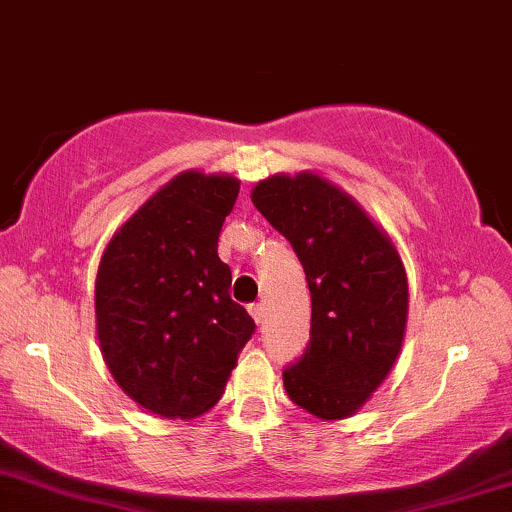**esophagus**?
I'll return each instance as SVG.
<instances>
[{"label": "esophagus", "mask_w": 512, "mask_h": 512, "mask_svg": "<svg viewBox=\"0 0 512 512\" xmlns=\"http://www.w3.org/2000/svg\"><path fill=\"white\" fill-rule=\"evenodd\" d=\"M263 311H266V308H263V304H251V306H249L251 318H254L256 323H261V320H263Z\"/></svg>", "instance_id": "esophagus-1"}]
</instances>
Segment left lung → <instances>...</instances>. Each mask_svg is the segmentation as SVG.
I'll use <instances>...</instances> for the list:
<instances>
[{"label": "left lung", "instance_id": "1", "mask_svg": "<svg viewBox=\"0 0 512 512\" xmlns=\"http://www.w3.org/2000/svg\"><path fill=\"white\" fill-rule=\"evenodd\" d=\"M251 201L287 237L311 289V339L282 372L296 406L323 420L356 413L399 356L408 280L387 232L313 173L261 180Z\"/></svg>", "mask_w": 512, "mask_h": 512}]
</instances>
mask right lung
I'll return each mask as SVG.
<instances>
[{
	"instance_id": "obj_1",
	"label": "right lung",
	"mask_w": 512,
	"mask_h": 512,
	"mask_svg": "<svg viewBox=\"0 0 512 512\" xmlns=\"http://www.w3.org/2000/svg\"><path fill=\"white\" fill-rule=\"evenodd\" d=\"M239 194L232 175L185 170L118 227L94 285L97 337L113 380L170 420L223 396L256 323L230 299L218 235Z\"/></svg>"
}]
</instances>
